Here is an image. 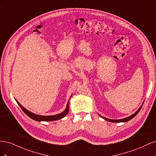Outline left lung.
Returning a JSON list of instances; mask_svg holds the SVG:
<instances>
[{
    "instance_id": "1",
    "label": "left lung",
    "mask_w": 156,
    "mask_h": 156,
    "mask_svg": "<svg viewBox=\"0 0 156 156\" xmlns=\"http://www.w3.org/2000/svg\"><path fill=\"white\" fill-rule=\"evenodd\" d=\"M141 108H142V106H141V107L139 108V110H138L137 111H136L135 113H134L133 115H132L131 116H128V117H127V118H125V119H120V120H111V119H107V118H105V117L101 116H100L102 117L103 119H105V120H107V121H108V122H126L129 121V120H130L131 119H133V118H134L136 115H137L138 112L140 111Z\"/></svg>"
}]
</instances>
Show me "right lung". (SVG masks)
I'll return each instance as SVG.
<instances>
[{
    "instance_id": "obj_1",
    "label": "right lung",
    "mask_w": 156,
    "mask_h": 156,
    "mask_svg": "<svg viewBox=\"0 0 156 156\" xmlns=\"http://www.w3.org/2000/svg\"><path fill=\"white\" fill-rule=\"evenodd\" d=\"M16 101L18 103V105H20V107L21 108V109L23 111V112H24L28 116H29L30 119L34 120H36V121H54V120H59L60 119H62V118H64L66 115L68 114V111H69V103L68 102V105H67L66 108V110L64 111H63L62 113H60V114L56 115H53V116L37 115L34 114V113H32V112L29 111L27 109H26L25 108L23 107L17 101Z\"/></svg>"
}]
</instances>
